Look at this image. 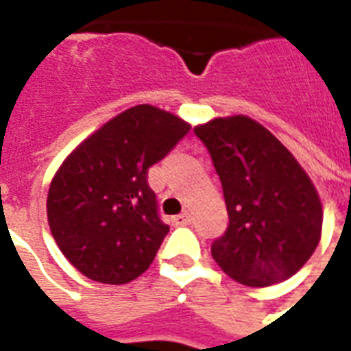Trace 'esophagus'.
Instances as JSON below:
<instances>
[{
  "label": "esophagus",
  "mask_w": 351,
  "mask_h": 351,
  "mask_svg": "<svg viewBox=\"0 0 351 351\" xmlns=\"http://www.w3.org/2000/svg\"><path fill=\"white\" fill-rule=\"evenodd\" d=\"M191 221V214L190 213H182V214H178V216H175L173 218V223L175 226H188Z\"/></svg>",
  "instance_id": "esophagus-1"
}]
</instances>
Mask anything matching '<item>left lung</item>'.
<instances>
[{
  "label": "left lung",
  "instance_id": "8db88e82",
  "mask_svg": "<svg viewBox=\"0 0 351 351\" xmlns=\"http://www.w3.org/2000/svg\"><path fill=\"white\" fill-rule=\"evenodd\" d=\"M220 176L229 228L213 243L220 269L244 286L284 282L322 237L324 208L310 176L271 131L248 116L195 128Z\"/></svg>",
  "mask_w": 351,
  "mask_h": 351
}]
</instances>
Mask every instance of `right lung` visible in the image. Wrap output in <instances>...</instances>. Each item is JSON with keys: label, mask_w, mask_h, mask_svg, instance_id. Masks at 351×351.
I'll return each instance as SVG.
<instances>
[{"label": "right lung", "mask_w": 351, "mask_h": 351, "mask_svg": "<svg viewBox=\"0 0 351 351\" xmlns=\"http://www.w3.org/2000/svg\"><path fill=\"white\" fill-rule=\"evenodd\" d=\"M152 105L123 110L84 138L50 182L47 216L69 263L101 284H128L152 265L169 226L148 169L190 131Z\"/></svg>", "instance_id": "add662e5"}]
</instances>
